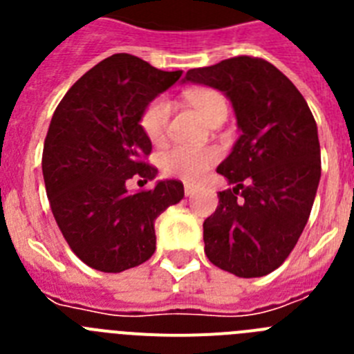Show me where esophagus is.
<instances>
[{"label": "esophagus", "mask_w": 354, "mask_h": 354, "mask_svg": "<svg viewBox=\"0 0 354 354\" xmlns=\"http://www.w3.org/2000/svg\"><path fill=\"white\" fill-rule=\"evenodd\" d=\"M196 189H198V187H196L195 184L192 183L184 184V193H186V196H193L196 193Z\"/></svg>", "instance_id": "esophagus-1"}]
</instances>
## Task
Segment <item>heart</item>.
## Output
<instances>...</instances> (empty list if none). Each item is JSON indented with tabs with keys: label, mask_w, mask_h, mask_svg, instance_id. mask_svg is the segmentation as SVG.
<instances>
[{
	"label": "heart",
	"mask_w": 354,
	"mask_h": 354,
	"mask_svg": "<svg viewBox=\"0 0 354 354\" xmlns=\"http://www.w3.org/2000/svg\"><path fill=\"white\" fill-rule=\"evenodd\" d=\"M187 102L198 111L205 122L212 120L216 115H227V101L220 92L209 88L192 90L187 93ZM171 106L165 97H156L143 109L140 126L152 143H159L168 129ZM220 159V152L214 147H186L175 145L161 154V168L167 175L184 180L200 179Z\"/></svg>",
	"instance_id": "obj_1"
}]
</instances>
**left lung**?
Segmentation results:
<instances>
[{"mask_svg":"<svg viewBox=\"0 0 354 354\" xmlns=\"http://www.w3.org/2000/svg\"><path fill=\"white\" fill-rule=\"evenodd\" d=\"M184 81L223 92L241 129L216 168L234 187L220 192L204 221L205 255L236 277H264L289 257L314 205L321 179L314 115L292 81L262 58L192 68Z\"/></svg>","mask_w":354,"mask_h":354,"instance_id":"obj_1","label":"left lung"}]
</instances>
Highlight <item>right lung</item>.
I'll use <instances>...</instances> for the list:
<instances>
[{"instance_id":"add662e5","label":"right lung","mask_w":354,"mask_h":354,"mask_svg":"<svg viewBox=\"0 0 354 354\" xmlns=\"http://www.w3.org/2000/svg\"><path fill=\"white\" fill-rule=\"evenodd\" d=\"M180 76L118 53L83 74L55 109L42 152L46 193L71 250L93 270L120 273L149 261L156 218L183 200L174 179L138 193L126 186L158 175L145 162L152 143L140 117Z\"/></svg>"}]
</instances>
